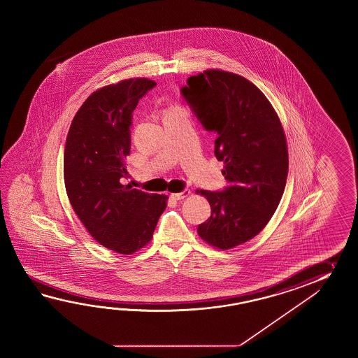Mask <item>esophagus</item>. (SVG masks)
Segmentation results:
<instances>
[{"instance_id":"1","label":"esophagus","mask_w":358,"mask_h":358,"mask_svg":"<svg viewBox=\"0 0 358 358\" xmlns=\"http://www.w3.org/2000/svg\"><path fill=\"white\" fill-rule=\"evenodd\" d=\"M189 194V189H182V192H179V193H173V194H171V198H173V199H176V201H179V199H182V198L188 197Z\"/></svg>"}]
</instances>
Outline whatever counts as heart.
Listing matches in <instances>:
<instances>
[{
	"label": "heart",
	"instance_id": "heart-1",
	"mask_svg": "<svg viewBox=\"0 0 358 358\" xmlns=\"http://www.w3.org/2000/svg\"><path fill=\"white\" fill-rule=\"evenodd\" d=\"M176 111H184V110L180 106H174L169 113H176Z\"/></svg>",
	"mask_w": 358,
	"mask_h": 358
}]
</instances>
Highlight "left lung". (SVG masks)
<instances>
[{
  "mask_svg": "<svg viewBox=\"0 0 358 358\" xmlns=\"http://www.w3.org/2000/svg\"><path fill=\"white\" fill-rule=\"evenodd\" d=\"M182 96L202 127L217 134L215 156L228 182L222 190L198 192L211 206L198 236L230 250L257 236L282 199L289 165L282 122L255 84L228 71L189 76Z\"/></svg>",
  "mask_w": 358,
  "mask_h": 358,
  "instance_id": "left-lung-1",
  "label": "left lung"
}]
</instances>
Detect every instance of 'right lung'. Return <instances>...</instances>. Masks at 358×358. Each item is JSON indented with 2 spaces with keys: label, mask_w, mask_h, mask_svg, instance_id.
I'll return each mask as SVG.
<instances>
[{
  "label": "right lung",
  "mask_w": 358,
  "mask_h": 358,
  "mask_svg": "<svg viewBox=\"0 0 358 358\" xmlns=\"http://www.w3.org/2000/svg\"><path fill=\"white\" fill-rule=\"evenodd\" d=\"M156 83L128 79L93 92L78 110L64 152L69 201L85 229L111 251L130 255L152 238L166 196L122 185L138 101Z\"/></svg>",
  "instance_id": "add662e5"
}]
</instances>
